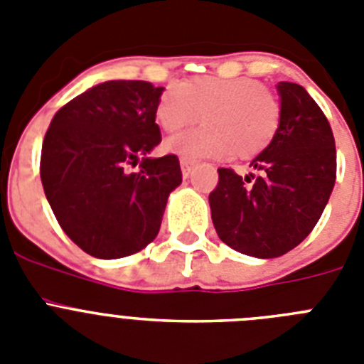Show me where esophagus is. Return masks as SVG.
Masks as SVG:
<instances>
[{"label": "esophagus", "mask_w": 364, "mask_h": 364, "mask_svg": "<svg viewBox=\"0 0 364 364\" xmlns=\"http://www.w3.org/2000/svg\"><path fill=\"white\" fill-rule=\"evenodd\" d=\"M193 166H195V162H193V160L180 159V167H182V175H184V176H189V173H191Z\"/></svg>", "instance_id": "34e87169"}]
</instances>
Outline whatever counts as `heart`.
Listing matches in <instances>:
<instances>
[{"label": "heart", "mask_w": 364, "mask_h": 364, "mask_svg": "<svg viewBox=\"0 0 364 364\" xmlns=\"http://www.w3.org/2000/svg\"><path fill=\"white\" fill-rule=\"evenodd\" d=\"M200 114L204 127L171 136L167 151L188 160H250L268 149L281 125L279 100L253 78L195 76L169 87L154 109L166 133L197 124Z\"/></svg>", "instance_id": "obj_1"}]
</instances>
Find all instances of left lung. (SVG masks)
<instances>
[{
	"instance_id": "left-lung-1",
	"label": "left lung",
	"mask_w": 364,
	"mask_h": 364,
	"mask_svg": "<svg viewBox=\"0 0 364 364\" xmlns=\"http://www.w3.org/2000/svg\"><path fill=\"white\" fill-rule=\"evenodd\" d=\"M281 125L268 149L253 159L259 175L218 169L210 193L213 226L224 244L257 259L294 250L319 222L336 184L332 127L302 85L279 82Z\"/></svg>"
}]
</instances>
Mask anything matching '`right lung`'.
I'll return each mask as SVG.
<instances>
[{"label":"right lung","instance_id":"1","mask_svg":"<svg viewBox=\"0 0 364 364\" xmlns=\"http://www.w3.org/2000/svg\"><path fill=\"white\" fill-rule=\"evenodd\" d=\"M162 91L142 80L98 83L63 105L45 133V197L67 237L96 259L153 242L167 197L182 182L175 154L147 156L162 140L154 122ZM138 159L141 169L129 172Z\"/></svg>","mask_w":364,"mask_h":364}]
</instances>
